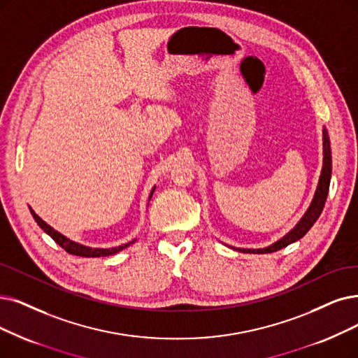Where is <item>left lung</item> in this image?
<instances>
[{"label": "left lung", "instance_id": "1", "mask_svg": "<svg viewBox=\"0 0 358 358\" xmlns=\"http://www.w3.org/2000/svg\"><path fill=\"white\" fill-rule=\"evenodd\" d=\"M331 178H332V151H331V139H329L326 127H323V166H322V173L319 178V183L316 192H314V196L311 199V203L304 213V216L299 219V222L291 229V231L282 236L279 241L273 242V244L264 247V248H235L231 247L232 250L241 251V252H250V254H267V252H275L278 250H282L285 247H288L294 242L301 239L310 229L311 226L317 222L320 217V214L323 211L327 192H329V185H331Z\"/></svg>", "mask_w": 358, "mask_h": 358}]
</instances>
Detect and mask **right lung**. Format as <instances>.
I'll return each instance as SVG.
<instances>
[{
    "mask_svg": "<svg viewBox=\"0 0 358 358\" xmlns=\"http://www.w3.org/2000/svg\"><path fill=\"white\" fill-rule=\"evenodd\" d=\"M155 191V187L151 189L150 192V196H148V201L151 199L152 194ZM31 210V214L34 216L35 222L38 223V226L44 231L47 235H50L57 244H59L62 248H64L69 254H73V255H79V257H106V255H113V254H117L119 251L127 248L129 245H132L134 242H136V239L127 242V244H123V245H119V247H113V248H92V247H88V245H82L79 244V242H75L69 239L67 236H64L63 234H60L59 231H55V229L52 226H50L47 222L42 220L38 214L29 207Z\"/></svg>",
    "mask_w": 358,
    "mask_h": 358,
    "instance_id": "add662e5",
    "label": "right lung"
}]
</instances>
